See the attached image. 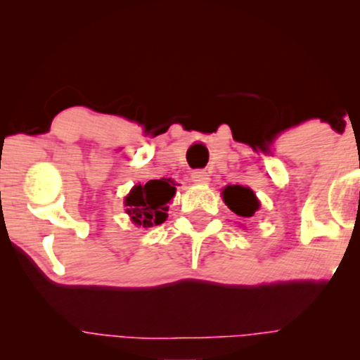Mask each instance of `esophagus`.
<instances>
[{
    "mask_svg": "<svg viewBox=\"0 0 360 360\" xmlns=\"http://www.w3.org/2000/svg\"><path fill=\"white\" fill-rule=\"evenodd\" d=\"M191 179L196 184H206L210 181V174L206 171H203V169H198V171L191 172Z\"/></svg>",
    "mask_w": 360,
    "mask_h": 360,
    "instance_id": "1",
    "label": "esophagus"
}]
</instances>
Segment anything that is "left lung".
Wrapping results in <instances>:
<instances>
[{"label": "left lung", "mask_w": 360, "mask_h": 360, "mask_svg": "<svg viewBox=\"0 0 360 360\" xmlns=\"http://www.w3.org/2000/svg\"><path fill=\"white\" fill-rule=\"evenodd\" d=\"M221 194L226 206L238 217L249 218L259 210V200L250 188H243L240 184L226 186Z\"/></svg>", "instance_id": "obj_1"}]
</instances>
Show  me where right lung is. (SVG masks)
Listing matches in <instances>:
<instances>
[{
    "label": "right lung",
    "mask_w": 360,
    "mask_h": 360,
    "mask_svg": "<svg viewBox=\"0 0 360 360\" xmlns=\"http://www.w3.org/2000/svg\"><path fill=\"white\" fill-rule=\"evenodd\" d=\"M174 186L176 184L166 177L134 186L125 198L127 213L130 220L143 229L166 221L167 205L176 194Z\"/></svg>",
    "instance_id": "obj_1"
}]
</instances>
